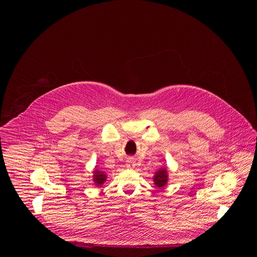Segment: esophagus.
Instances as JSON below:
<instances>
[{"mask_svg": "<svg viewBox=\"0 0 257 257\" xmlns=\"http://www.w3.org/2000/svg\"><path fill=\"white\" fill-rule=\"evenodd\" d=\"M126 166L129 169H133L135 167V161L133 159H128L126 162Z\"/></svg>", "mask_w": 257, "mask_h": 257, "instance_id": "esophagus-1", "label": "esophagus"}]
</instances>
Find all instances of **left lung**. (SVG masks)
<instances>
[{
	"label": "left lung",
	"mask_w": 257,
	"mask_h": 257,
	"mask_svg": "<svg viewBox=\"0 0 257 257\" xmlns=\"http://www.w3.org/2000/svg\"><path fill=\"white\" fill-rule=\"evenodd\" d=\"M154 182H155V185L159 188L166 186V184L168 183V170H167V168H162L158 172L155 173Z\"/></svg>",
	"instance_id": "1"
}]
</instances>
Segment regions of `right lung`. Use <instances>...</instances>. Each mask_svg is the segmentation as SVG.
Wrapping results in <instances>:
<instances>
[{
    "mask_svg": "<svg viewBox=\"0 0 257 257\" xmlns=\"http://www.w3.org/2000/svg\"><path fill=\"white\" fill-rule=\"evenodd\" d=\"M105 179H106V175L103 172H101V171H99L97 169H95L93 171V182H94V184L96 186L100 187L104 183Z\"/></svg>",
    "mask_w": 257,
    "mask_h": 257,
    "instance_id": "right-lung-1",
    "label": "right lung"
}]
</instances>
